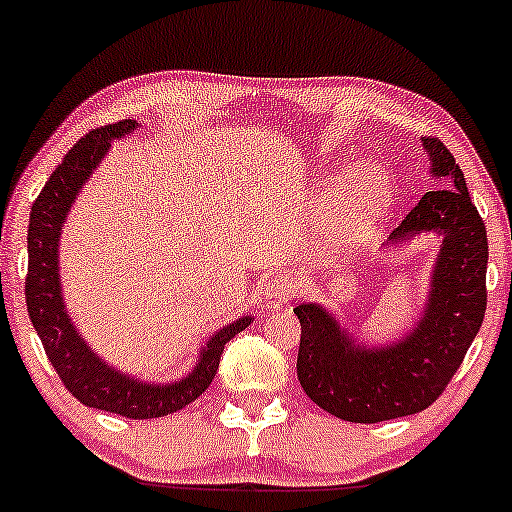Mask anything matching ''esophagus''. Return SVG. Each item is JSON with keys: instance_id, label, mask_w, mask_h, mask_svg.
Masks as SVG:
<instances>
[{"instance_id": "1", "label": "esophagus", "mask_w": 512, "mask_h": 512, "mask_svg": "<svg viewBox=\"0 0 512 512\" xmlns=\"http://www.w3.org/2000/svg\"><path fill=\"white\" fill-rule=\"evenodd\" d=\"M296 294V284L287 280V277H275V280L265 284L263 289V301L261 308L263 310H277L282 305H287L291 298Z\"/></svg>"}]
</instances>
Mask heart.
Returning a JSON list of instances; mask_svg holds the SVG:
<instances>
[{"instance_id":"obj_1","label":"heart","mask_w":512,"mask_h":512,"mask_svg":"<svg viewBox=\"0 0 512 512\" xmlns=\"http://www.w3.org/2000/svg\"><path fill=\"white\" fill-rule=\"evenodd\" d=\"M393 209V185L376 164L355 162L343 171L322 199L320 211L331 216L324 244L345 256L367 244Z\"/></svg>"}]
</instances>
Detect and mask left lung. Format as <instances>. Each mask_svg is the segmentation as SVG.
Returning <instances> with one entry per match:
<instances>
[{
    "label": "left lung",
    "mask_w": 512,
    "mask_h": 512,
    "mask_svg": "<svg viewBox=\"0 0 512 512\" xmlns=\"http://www.w3.org/2000/svg\"><path fill=\"white\" fill-rule=\"evenodd\" d=\"M430 176L442 181L390 232L388 247L421 235L442 240L416 322L386 345H367L322 303H301L298 381L331 416L378 423L430 407L461 367L487 310V230L466 178L437 138H421Z\"/></svg>",
    "instance_id": "obj_1"
}]
</instances>
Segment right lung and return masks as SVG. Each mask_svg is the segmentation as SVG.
I'll list each match as a JSON object with an SVG mask.
<instances>
[{
  "label": "right lung",
  "instance_id": "right-lung-1",
  "mask_svg": "<svg viewBox=\"0 0 512 512\" xmlns=\"http://www.w3.org/2000/svg\"><path fill=\"white\" fill-rule=\"evenodd\" d=\"M138 126L141 124L136 119H124L94 129L75 143L63 164H58V169L46 181L30 211L25 301H28L32 327L42 338L46 357L61 376L63 386L79 402L126 418H159L195 402L209 388L225 343L247 329L254 317L244 315L211 334L199 348L195 367L171 383L143 381L115 369L101 355H96V350H91L75 322L70 320L61 287V268H58L63 225L86 181L110 152V143L129 136Z\"/></svg>",
  "mask_w": 512,
  "mask_h": 512
}]
</instances>
